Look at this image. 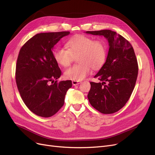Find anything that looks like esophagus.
<instances>
[{
	"label": "esophagus",
	"instance_id": "obj_1",
	"mask_svg": "<svg viewBox=\"0 0 155 155\" xmlns=\"http://www.w3.org/2000/svg\"><path fill=\"white\" fill-rule=\"evenodd\" d=\"M72 85H74V86H76V85H79V84H80V83H81V82H80V81H74V80H72Z\"/></svg>",
	"mask_w": 155,
	"mask_h": 155
}]
</instances>
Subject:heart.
Here are the masks:
<instances>
[{
  "instance_id": "1",
  "label": "heart",
  "mask_w": 155,
  "mask_h": 155,
  "mask_svg": "<svg viewBox=\"0 0 155 155\" xmlns=\"http://www.w3.org/2000/svg\"><path fill=\"white\" fill-rule=\"evenodd\" d=\"M67 50L55 48L53 56L55 62L62 67L71 64L74 57H77L78 64L64 70L65 78L80 81L92 72L97 70L106 61L108 54L107 43L104 40H95L91 37L78 35L71 37L66 43Z\"/></svg>"
}]
</instances>
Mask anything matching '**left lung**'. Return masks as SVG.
Returning <instances> with one entry per match:
<instances>
[{
    "label": "left lung",
    "instance_id": "left-lung-1",
    "mask_svg": "<svg viewBox=\"0 0 155 155\" xmlns=\"http://www.w3.org/2000/svg\"><path fill=\"white\" fill-rule=\"evenodd\" d=\"M86 33L104 36L109 45L106 61L94 76L101 82H90L88 101L101 113H114L127 102L137 81L138 66L134 49L123 36L110 30Z\"/></svg>",
    "mask_w": 155,
    "mask_h": 155
}]
</instances>
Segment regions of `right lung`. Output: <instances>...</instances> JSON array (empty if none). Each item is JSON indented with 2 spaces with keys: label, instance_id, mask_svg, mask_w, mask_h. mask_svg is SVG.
Instances as JSON below:
<instances>
[{
  "label": "right lung",
  "instance_id": "1",
  "mask_svg": "<svg viewBox=\"0 0 155 155\" xmlns=\"http://www.w3.org/2000/svg\"><path fill=\"white\" fill-rule=\"evenodd\" d=\"M69 34H37L22 46L18 53L15 70L18 90L26 107L39 116L48 118L57 113L72 87L70 80L58 82L61 71L52 52L54 45Z\"/></svg>",
  "mask_w": 155,
  "mask_h": 155
}]
</instances>
